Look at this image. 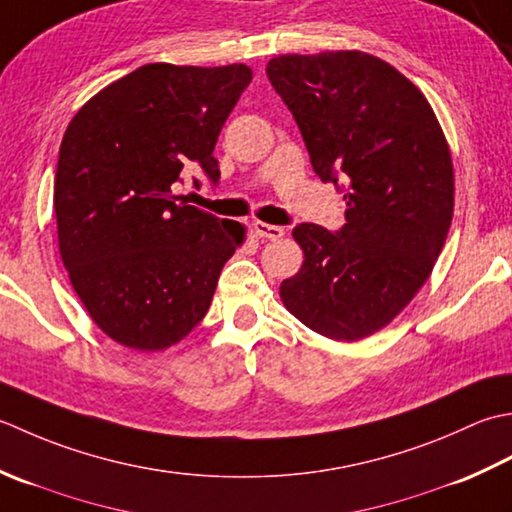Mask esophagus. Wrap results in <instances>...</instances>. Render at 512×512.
Returning a JSON list of instances; mask_svg holds the SVG:
<instances>
[{"mask_svg":"<svg viewBox=\"0 0 512 512\" xmlns=\"http://www.w3.org/2000/svg\"><path fill=\"white\" fill-rule=\"evenodd\" d=\"M254 232H256L260 238H269V241H278V238L285 236V229H283V227L269 225V223H260V221L254 223Z\"/></svg>","mask_w":512,"mask_h":512,"instance_id":"1","label":"esophagus"}]
</instances>
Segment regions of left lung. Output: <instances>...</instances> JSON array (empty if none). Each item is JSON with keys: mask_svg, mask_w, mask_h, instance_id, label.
I'll list each match as a JSON object with an SVG mask.
<instances>
[{"mask_svg": "<svg viewBox=\"0 0 512 512\" xmlns=\"http://www.w3.org/2000/svg\"><path fill=\"white\" fill-rule=\"evenodd\" d=\"M314 172L344 185L336 234L300 223L305 252L280 298L331 340L387 327L431 276L453 221V161L431 103L387 61L360 50L269 59ZM341 183L338 184L337 181Z\"/></svg>", "mask_w": 512, "mask_h": 512, "instance_id": "left-lung-1", "label": "left lung"}]
</instances>
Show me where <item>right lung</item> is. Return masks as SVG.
I'll return each mask as SVG.
<instances>
[{"label":"right lung","mask_w":512,"mask_h":512,"mask_svg":"<svg viewBox=\"0 0 512 512\" xmlns=\"http://www.w3.org/2000/svg\"><path fill=\"white\" fill-rule=\"evenodd\" d=\"M249 81L245 64H148L68 125L55 174L59 254L90 318L123 347L183 340L245 241L241 223L185 205L174 187L192 172L221 179L214 145Z\"/></svg>","instance_id":"obj_1"}]
</instances>
